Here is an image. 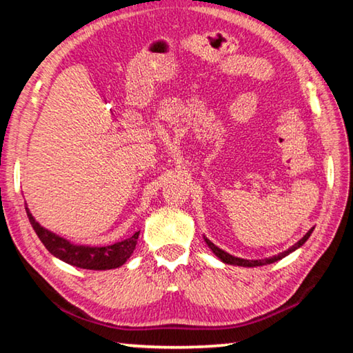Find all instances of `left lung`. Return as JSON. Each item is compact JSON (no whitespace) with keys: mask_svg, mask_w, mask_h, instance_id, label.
<instances>
[{"mask_svg":"<svg viewBox=\"0 0 353 353\" xmlns=\"http://www.w3.org/2000/svg\"><path fill=\"white\" fill-rule=\"evenodd\" d=\"M313 229H314V227H312V229H310V230L307 232V234L302 236V240H299V241L294 244V246H291L288 250H285V252H280L279 255L270 256V259H265V260H244V259H238V256H234V255L227 254V252H224L223 249H219L218 246H214V244H213L210 240H208V238H205V236H204V240H205V243H207V246L213 250V254L216 255L221 261L225 263V265H235V266H244V268H254V266L271 265V263H274V261H279V260H282L283 256L290 255L291 252H294L296 249L301 248L302 244L308 240L310 235H312Z\"/></svg>","mask_w":353,"mask_h":353,"instance_id":"left-lung-1","label":"left lung"}]
</instances>
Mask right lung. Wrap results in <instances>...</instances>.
<instances>
[{
	"label": "right lung",
	"mask_w": 353,
	"mask_h": 353,
	"mask_svg": "<svg viewBox=\"0 0 353 353\" xmlns=\"http://www.w3.org/2000/svg\"><path fill=\"white\" fill-rule=\"evenodd\" d=\"M25 208L29 223H31L35 234L40 238V241L43 243V246L52 255L57 256L59 260L76 268H82V270L104 271L119 268L132 255L137 240H139L140 232H135L128 240L118 241L115 244H110V246H81V244H73L68 240H65V238L52 234V232L45 229V227H41L34 219L28 205H25Z\"/></svg>",
	"instance_id": "obj_1"
}]
</instances>
